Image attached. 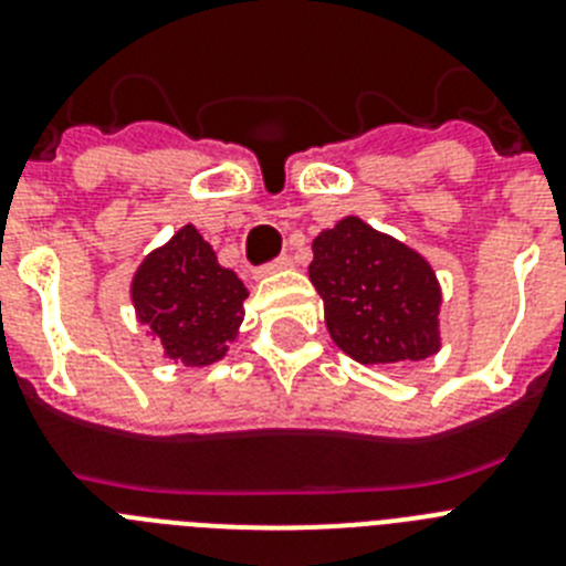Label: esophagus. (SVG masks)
<instances>
[{
	"label": "esophagus",
	"instance_id": "esophagus-1",
	"mask_svg": "<svg viewBox=\"0 0 566 566\" xmlns=\"http://www.w3.org/2000/svg\"><path fill=\"white\" fill-rule=\"evenodd\" d=\"M286 269H292V258H286V254H283V258H277L274 263H269V266L260 269V274H277V272H286Z\"/></svg>",
	"mask_w": 566,
	"mask_h": 566
}]
</instances>
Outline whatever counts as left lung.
Wrapping results in <instances>:
<instances>
[{
    "label": "left lung",
    "mask_w": 566,
    "mask_h": 566,
    "mask_svg": "<svg viewBox=\"0 0 566 566\" xmlns=\"http://www.w3.org/2000/svg\"><path fill=\"white\" fill-rule=\"evenodd\" d=\"M308 277L339 352L363 365L419 363L442 348V286L428 258L345 214L312 240Z\"/></svg>",
    "instance_id": "left-lung-1"
}]
</instances>
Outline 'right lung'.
Returning a JSON list of instances; mask_svg holds the SVG:
<instances>
[{
  "label": "right lung",
  "mask_w": 566,
  "mask_h": 566,
  "mask_svg": "<svg viewBox=\"0 0 566 566\" xmlns=\"http://www.w3.org/2000/svg\"><path fill=\"white\" fill-rule=\"evenodd\" d=\"M249 289L218 263L195 223H184L155 247L129 280L135 319L158 337L164 357L187 368H207L227 357L247 317Z\"/></svg>",
  "instance_id": "add662e5"
}]
</instances>
